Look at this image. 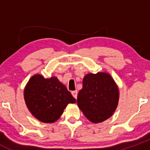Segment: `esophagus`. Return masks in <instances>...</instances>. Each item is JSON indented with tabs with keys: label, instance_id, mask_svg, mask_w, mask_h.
<instances>
[{
	"label": "esophagus",
	"instance_id": "obj_1",
	"mask_svg": "<svg viewBox=\"0 0 150 150\" xmlns=\"http://www.w3.org/2000/svg\"><path fill=\"white\" fill-rule=\"evenodd\" d=\"M72 95L73 96V97L75 98V99H77V97H78V91H72Z\"/></svg>",
	"mask_w": 150,
	"mask_h": 150
}]
</instances>
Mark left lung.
<instances>
[{
    "label": "left lung",
    "mask_w": 150,
    "mask_h": 150,
    "mask_svg": "<svg viewBox=\"0 0 150 150\" xmlns=\"http://www.w3.org/2000/svg\"><path fill=\"white\" fill-rule=\"evenodd\" d=\"M119 99L118 88L109 74H88L78 95V105L93 122H103L115 110Z\"/></svg>",
    "instance_id": "8db88e82"
}]
</instances>
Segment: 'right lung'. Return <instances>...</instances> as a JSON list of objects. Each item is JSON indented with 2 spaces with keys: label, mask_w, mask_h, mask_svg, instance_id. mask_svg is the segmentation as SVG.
Returning a JSON list of instances; mask_svg holds the SVG:
<instances>
[{
  "label": "right lung",
  "mask_w": 150,
  "mask_h": 150,
  "mask_svg": "<svg viewBox=\"0 0 150 150\" xmlns=\"http://www.w3.org/2000/svg\"><path fill=\"white\" fill-rule=\"evenodd\" d=\"M25 99L32 114L43 122H54L62 114L66 106L75 103L70 92L55 77L45 79L35 75L25 89Z\"/></svg>",
  "instance_id": "1"
}]
</instances>
